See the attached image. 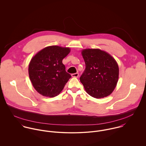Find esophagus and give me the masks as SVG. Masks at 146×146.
<instances>
[{
  "instance_id": "obj_1",
  "label": "esophagus",
  "mask_w": 146,
  "mask_h": 146,
  "mask_svg": "<svg viewBox=\"0 0 146 146\" xmlns=\"http://www.w3.org/2000/svg\"><path fill=\"white\" fill-rule=\"evenodd\" d=\"M71 76H72V77H73V78H78V77L79 76V73L76 72V73H75V74H72L71 75Z\"/></svg>"
}]
</instances>
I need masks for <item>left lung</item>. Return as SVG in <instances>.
I'll return each mask as SVG.
<instances>
[{
    "label": "left lung",
    "mask_w": 146,
    "mask_h": 146,
    "mask_svg": "<svg viewBox=\"0 0 146 146\" xmlns=\"http://www.w3.org/2000/svg\"><path fill=\"white\" fill-rule=\"evenodd\" d=\"M85 69L80 78L86 93L96 98L110 95L119 80L117 63L109 53L100 49L82 50Z\"/></svg>",
    "instance_id": "1"
}]
</instances>
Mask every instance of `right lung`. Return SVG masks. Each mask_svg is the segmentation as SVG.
Instances as JSON below:
<instances>
[{
  "label": "right lung",
  "mask_w": 146,
  "mask_h": 146,
  "mask_svg": "<svg viewBox=\"0 0 146 146\" xmlns=\"http://www.w3.org/2000/svg\"><path fill=\"white\" fill-rule=\"evenodd\" d=\"M70 52L68 47L52 45L38 52L29 65L30 79L35 89L42 96H58L71 78L66 71L63 59Z\"/></svg>",
  "instance_id": "add662e5"
}]
</instances>
